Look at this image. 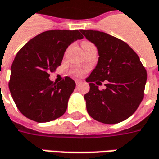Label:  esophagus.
<instances>
[{
  "mask_svg": "<svg viewBox=\"0 0 159 159\" xmlns=\"http://www.w3.org/2000/svg\"><path fill=\"white\" fill-rule=\"evenodd\" d=\"M81 83H82V82H81V81H79V80H76V85H79Z\"/></svg>",
  "mask_w": 159,
  "mask_h": 159,
  "instance_id": "esophagus-1",
  "label": "esophagus"
}]
</instances>
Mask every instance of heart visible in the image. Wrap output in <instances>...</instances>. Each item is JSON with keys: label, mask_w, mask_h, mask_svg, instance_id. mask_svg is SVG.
Here are the masks:
<instances>
[{"label": "heart", "mask_w": 159, "mask_h": 159, "mask_svg": "<svg viewBox=\"0 0 159 159\" xmlns=\"http://www.w3.org/2000/svg\"><path fill=\"white\" fill-rule=\"evenodd\" d=\"M90 45H93L89 42H83V47H88V46H90ZM86 72L85 70H83V69H74L72 70V74L75 75L76 76H82L83 75H84V73Z\"/></svg>", "instance_id": "heart-1"}]
</instances>
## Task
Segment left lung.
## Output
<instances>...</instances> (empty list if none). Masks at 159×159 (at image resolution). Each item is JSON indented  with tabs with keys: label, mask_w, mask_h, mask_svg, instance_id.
<instances>
[{
	"label": "left lung",
	"mask_w": 159,
	"mask_h": 159,
	"mask_svg": "<svg viewBox=\"0 0 159 159\" xmlns=\"http://www.w3.org/2000/svg\"><path fill=\"white\" fill-rule=\"evenodd\" d=\"M98 49L99 61L86 79L90 89L84 95L89 114L104 124L129 118L145 95L147 73L137 53L121 39L93 30H81ZM106 82V89L97 85Z\"/></svg>",
	"instance_id": "obj_1"
}]
</instances>
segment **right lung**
<instances>
[{
  "instance_id": "right-lung-1",
  "label": "right lung",
  "mask_w": 159,
  "mask_h": 159,
  "mask_svg": "<svg viewBox=\"0 0 159 159\" xmlns=\"http://www.w3.org/2000/svg\"><path fill=\"white\" fill-rule=\"evenodd\" d=\"M83 38L78 30L46 31L18 52L11 67L8 87L18 109L26 118L48 122L65 113L76 83L69 76L60 83H53L49 76L61 64L69 45Z\"/></svg>"
}]
</instances>
